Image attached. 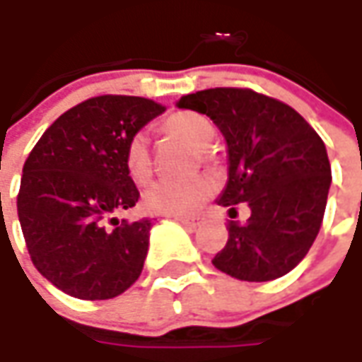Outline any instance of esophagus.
Returning a JSON list of instances; mask_svg holds the SVG:
<instances>
[{"label": "esophagus", "instance_id": "obj_1", "mask_svg": "<svg viewBox=\"0 0 362 362\" xmlns=\"http://www.w3.org/2000/svg\"><path fill=\"white\" fill-rule=\"evenodd\" d=\"M177 221L179 223H183L187 230H197L199 226L203 223V217L199 216H193V217H177Z\"/></svg>", "mask_w": 362, "mask_h": 362}]
</instances>
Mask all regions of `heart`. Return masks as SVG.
<instances>
[{
    "instance_id": "obj_1",
    "label": "heart",
    "mask_w": 362,
    "mask_h": 362,
    "mask_svg": "<svg viewBox=\"0 0 362 362\" xmlns=\"http://www.w3.org/2000/svg\"><path fill=\"white\" fill-rule=\"evenodd\" d=\"M167 131L183 139L195 148H207L216 139L214 122L197 112H177L167 120ZM124 165L132 181L145 183L153 173L151 148L145 132L131 136L124 151ZM214 193V181L209 177H189V179H159L148 185L143 193V205L151 214L159 216H191Z\"/></svg>"
}]
</instances>
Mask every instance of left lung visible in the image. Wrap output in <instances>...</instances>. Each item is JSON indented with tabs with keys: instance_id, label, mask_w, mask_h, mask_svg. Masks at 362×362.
<instances>
[{
	"instance_id": "1",
	"label": "left lung",
	"mask_w": 362,
	"mask_h": 362,
	"mask_svg": "<svg viewBox=\"0 0 362 362\" xmlns=\"http://www.w3.org/2000/svg\"><path fill=\"white\" fill-rule=\"evenodd\" d=\"M179 108L214 120L228 145V183L217 203L231 221L217 270L245 282H270L294 270L318 235L328 189L327 146L294 108L250 88H209L181 96Z\"/></svg>"
}]
</instances>
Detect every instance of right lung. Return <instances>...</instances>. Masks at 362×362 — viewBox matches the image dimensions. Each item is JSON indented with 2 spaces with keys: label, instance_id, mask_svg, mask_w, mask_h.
Here are the masks:
<instances>
[{
  "label": "right lung",
  "instance_id": "add662e5",
  "mask_svg": "<svg viewBox=\"0 0 362 362\" xmlns=\"http://www.w3.org/2000/svg\"><path fill=\"white\" fill-rule=\"evenodd\" d=\"M165 108L141 96H96L42 134L23 163L18 216L37 272L66 294L108 300L141 276L151 219H117L139 202L124 151Z\"/></svg>",
  "mask_w": 362,
  "mask_h": 362
}]
</instances>
